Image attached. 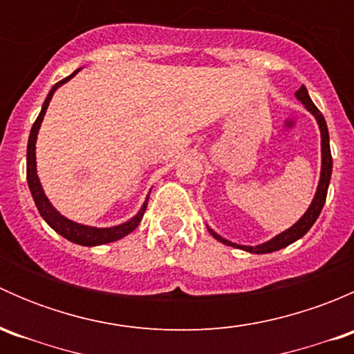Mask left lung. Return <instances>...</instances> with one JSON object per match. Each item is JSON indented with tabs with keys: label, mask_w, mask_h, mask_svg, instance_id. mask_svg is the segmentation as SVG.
I'll return each mask as SVG.
<instances>
[{
	"label": "left lung",
	"mask_w": 354,
	"mask_h": 354,
	"mask_svg": "<svg viewBox=\"0 0 354 354\" xmlns=\"http://www.w3.org/2000/svg\"><path fill=\"white\" fill-rule=\"evenodd\" d=\"M295 95H296V99H298V101L301 102V104L305 106V108L308 109L310 113L313 114V116H315L317 123H319V128H320V137H322V167H320V180H319V187H317V192H315V197H313L312 203H310V207L306 209V212L303 214L301 217H299L298 223H295L291 227H289V230L283 231V233L277 234V236H274L272 240L266 241V243H262V245L246 246V245L231 243L230 240H226V238H223L221 234H217L216 231L210 230V227H209V233L212 234V236L216 238L217 241H221V243H224L227 246H234V248L245 250V252H250V253H272V252H277V250L286 248L288 245L295 243L296 240H299L301 236H305V234L308 233L310 227L313 226V223L317 221V217H319L320 212H322V207H324V203H326L327 188H329L330 174H332V156H330V145H329V130H327V123H326V120H324L322 113L317 109V106L313 104L312 99H310L308 91H306L305 85H301V87H299V91H296Z\"/></svg>",
	"instance_id": "1"
}]
</instances>
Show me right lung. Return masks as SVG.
<instances>
[{"instance_id": "right-lung-1", "label": "right lung", "mask_w": 354, "mask_h": 354, "mask_svg": "<svg viewBox=\"0 0 354 354\" xmlns=\"http://www.w3.org/2000/svg\"><path fill=\"white\" fill-rule=\"evenodd\" d=\"M78 71H80V68L75 70L70 77L63 78L62 82L53 85L48 97H46L44 104H42V109L41 113H39L37 120H35V123L32 124V130H30V135H28V144H27V183H28V188H30L32 198H34L39 214H41L42 219H44L46 223L56 231V233L62 234L63 238H66V240L71 241V243H77L82 246H97V245H104V243H111V241L121 240L123 236L130 234L131 231L140 224L142 217H144L145 214V209H147L149 197L145 198L144 205L140 207V210H138L130 221H127V223L123 224H118V226H111V227H92V226H85V224H78L75 223V221L66 219L65 216H62V214L53 207V203L49 202L48 197H46L41 181H39L37 162H35V142H37L39 128H41L46 109H48L56 88L62 87L63 84H66V82L70 80V78H73Z\"/></svg>"}]
</instances>
